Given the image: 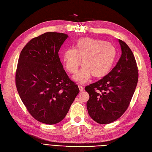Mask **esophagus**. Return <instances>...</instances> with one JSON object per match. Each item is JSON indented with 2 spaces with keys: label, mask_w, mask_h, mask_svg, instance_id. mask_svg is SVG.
<instances>
[{
  "label": "esophagus",
  "mask_w": 152,
  "mask_h": 152,
  "mask_svg": "<svg viewBox=\"0 0 152 152\" xmlns=\"http://www.w3.org/2000/svg\"><path fill=\"white\" fill-rule=\"evenodd\" d=\"M78 88H79L80 92H83V87H82L81 86H80V85H78Z\"/></svg>",
  "instance_id": "esophagus-1"
}]
</instances>
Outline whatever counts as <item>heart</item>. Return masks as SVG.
<instances>
[{
	"label": "heart",
	"instance_id": "heart-1",
	"mask_svg": "<svg viewBox=\"0 0 152 152\" xmlns=\"http://www.w3.org/2000/svg\"><path fill=\"white\" fill-rule=\"evenodd\" d=\"M117 57L115 47L105 41L89 37L81 38L75 43L74 49H66L63 52L62 60L70 74H75L81 64V69L74 79L83 83L91 76L101 78L111 70Z\"/></svg>",
	"mask_w": 152,
	"mask_h": 152
}]
</instances>
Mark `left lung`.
<instances>
[{"mask_svg": "<svg viewBox=\"0 0 152 152\" xmlns=\"http://www.w3.org/2000/svg\"><path fill=\"white\" fill-rule=\"evenodd\" d=\"M122 55L117 65L102 79L86 87L90 98L88 114L100 124H108L119 118L128 108L135 90L138 73L133 52L118 40Z\"/></svg>", "mask_w": 152, "mask_h": 152, "instance_id": "left-lung-1", "label": "left lung"}]
</instances>
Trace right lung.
<instances>
[{"instance_id": "obj_1", "label": "right lung", "mask_w": 152, "mask_h": 152, "mask_svg": "<svg viewBox=\"0 0 152 152\" xmlns=\"http://www.w3.org/2000/svg\"><path fill=\"white\" fill-rule=\"evenodd\" d=\"M68 37L63 33L42 34L28 42L18 60V93L30 115L45 124L62 121L80 92L58 57L60 48Z\"/></svg>"}]
</instances>
